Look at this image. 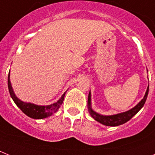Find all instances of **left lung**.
Listing matches in <instances>:
<instances>
[{
    "label": "left lung",
    "mask_w": 155,
    "mask_h": 155,
    "mask_svg": "<svg viewBox=\"0 0 155 155\" xmlns=\"http://www.w3.org/2000/svg\"><path fill=\"white\" fill-rule=\"evenodd\" d=\"M148 71V70H147ZM148 90H149V85L147 87V91L145 92V96L143 97V99L137 104L136 106L133 107V108L130 109L128 111L123 112V113H117V114L114 115H110V116H106V115H101L100 113H97L94 111L91 107V91L89 92V95H88V101H87V107L88 111H89L91 116L97 121L98 123H101V124L104 125V126H118L120 125H123L130 120L143 107L144 104H145V101L147 100L148 94Z\"/></svg>",
    "instance_id": "obj_1"
}]
</instances>
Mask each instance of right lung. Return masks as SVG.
Instances as JSON below:
<instances>
[{"label": "right lung", "mask_w": 155, "mask_h": 155, "mask_svg": "<svg viewBox=\"0 0 155 155\" xmlns=\"http://www.w3.org/2000/svg\"><path fill=\"white\" fill-rule=\"evenodd\" d=\"M10 73L9 71L8 74V81H7V84H8V89L9 92H10V97L13 99L14 102L15 103L16 105L22 110L23 113L28 116L29 117L32 118V119H44V118L48 117V116H51L54 114V113H56L61 105L62 104L63 101H64V97L65 95L66 92L62 94L61 98L58 100L57 102L54 103L52 104L46 106H42V105H36V104H32V103H27L23 102L21 100L18 98L14 94V91L13 90L12 86H11V83L10 81Z\"/></svg>", "instance_id": "add662e5"}]
</instances>
